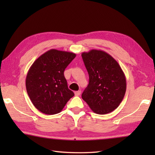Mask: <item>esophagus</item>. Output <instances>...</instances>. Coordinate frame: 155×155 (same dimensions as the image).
Instances as JSON below:
<instances>
[{
	"instance_id": "obj_1",
	"label": "esophagus",
	"mask_w": 155,
	"mask_h": 155,
	"mask_svg": "<svg viewBox=\"0 0 155 155\" xmlns=\"http://www.w3.org/2000/svg\"><path fill=\"white\" fill-rule=\"evenodd\" d=\"M81 91H78L74 92L75 96H79V95L81 94Z\"/></svg>"
}]
</instances>
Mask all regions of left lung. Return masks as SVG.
Returning <instances> with one entry per match:
<instances>
[{
  "label": "left lung",
  "instance_id": "left-lung-1",
  "mask_svg": "<svg viewBox=\"0 0 155 155\" xmlns=\"http://www.w3.org/2000/svg\"><path fill=\"white\" fill-rule=\"evenodd\" d=\"M81 55L89 75L82 98L94 113H109L119 106L126 93L124 72L117 61L103 51L92 49Z\"/></svg>",
  "mask_w": 155,
  "mask_h": 155
}]
</instances>
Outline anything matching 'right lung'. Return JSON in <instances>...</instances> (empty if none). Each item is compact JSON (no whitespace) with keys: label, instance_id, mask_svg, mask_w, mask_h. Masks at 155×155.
Masks as SVG:
<instances>
[{"label":"right lung","instance_id":"add662e5","mask_svg":"<svg viewBox=\"0 0 155 155\" xmlns=\"http://www.w3.org/2000/svg\"><path fill=\"white\" fill-rule=\"evenodd\" d=\"M75 57L73 52L51 49L29 68L26 88L32 103L41 113H59L74 95L68 89L64 71Z\"/></svg>","mask_w":155,"mask_h":155}]
</instances>
